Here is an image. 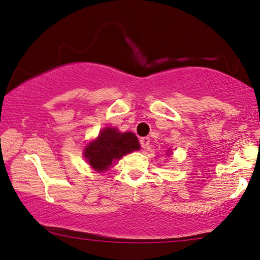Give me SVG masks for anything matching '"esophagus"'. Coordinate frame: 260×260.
<instances>
[{"label": "esophagus", "instance_id": "1", "mask_svg": "<svg viewBox=\"0 0 260 260\" xmlns=\"http://www.w3.org/2000/svg\"><path fill=\"white\" fill-rule=\"evenodd\" d=\"M149 143H150L149 137H143L140 139V145H141L143 149H148V148H149Z\"/></svg>", "mask_w": 260, "mask_h": 260}]
</instances>
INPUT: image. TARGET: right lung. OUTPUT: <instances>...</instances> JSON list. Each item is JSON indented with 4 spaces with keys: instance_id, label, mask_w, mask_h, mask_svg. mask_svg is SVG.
<instances>
[{
    "instance_id": "right-lung-1",
    "label": "right lung",
    "mask_w": 260,
    "mask_h": 260,
    "mask_svg": "<svg viewBox=\"0 0 260 260\" xmlns=\"http://www.w3.org/2000/svg\"><path fill=\"white\" fill-rule=\"evenodd\" d=\"M140 148L139 140L133 133H120L115 128L103 129L97 140L86 146L84 156L94 170L105 171L114 160Z\"/></svg>"
}]
</instances>
